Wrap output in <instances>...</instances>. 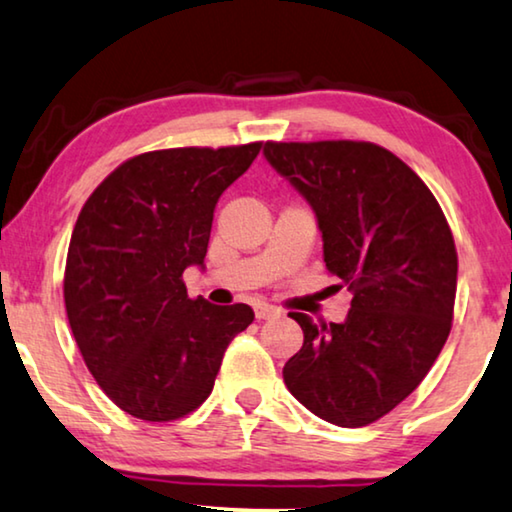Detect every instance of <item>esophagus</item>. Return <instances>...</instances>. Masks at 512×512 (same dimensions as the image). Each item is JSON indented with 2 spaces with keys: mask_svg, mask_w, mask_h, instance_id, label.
Segmentation results:
<instances>
[{
  "mask_svg": "<svg viewBox=\"0 0 512 512\" xmlns=\"http://www.w3.org/2000/svg\"><path fill=\"white\" fill-rule=\"evenodd\" d=\"M254 311H256L258 321H265V318H274V316L281 314V311H279L277 307L268 305V302H258V305L254 307Z\"/></svg>",
  "mask_w": 512,
  "mask_h": 512,
  "instance_id": "obj_1",
  "label": "esophagus"
}]
</instances>
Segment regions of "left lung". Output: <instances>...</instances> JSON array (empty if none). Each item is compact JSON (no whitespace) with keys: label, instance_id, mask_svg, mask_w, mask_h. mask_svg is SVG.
<instances>
[{"label":"left lung","instance_id":"left-lung-1","mask_svg":"<svg viewBox=\"0 0 512 512\" xmlns=\"http://www.w3.org/2000/svg\"><path fill=\"white\" fill-rule=\"evenodd\" d=\"M263 152L314 207L325 268L353 293L344 323L291 314L305 344L284 383L332 425H372L418 388L453 328V231L427 184L381 145L268 140Z\"/></svg>","mask_w":512,"mask_h":512}]
</instances>
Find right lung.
Here are the masks:
<instances>
[{"mask_svg":"<svg viewBox=\"0 0 512 512\" xmlns=\"http://www.w3.org/2000/svg\"><path fill=\"white\" fill-rule=\"evenodd\" d=\"M263 143L136 154L87 198L71 233L64 305L101 390L147 422L196 411L214 388L249 305L189 298L182 272L203 265L214 205Z\"/></svg>","mask_w":512,"mask_h":512,"instance_id":"1","label":"right lung"}]
</instances>
